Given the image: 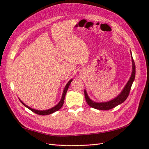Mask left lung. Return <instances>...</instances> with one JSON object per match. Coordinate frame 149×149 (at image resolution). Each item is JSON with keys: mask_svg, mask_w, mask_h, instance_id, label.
Listing matches in <instances>:
<instances>
[{"mask_svg": "<svg viewBox=\"0 0 149 149\" xmlns=\"http://www.w3.org/2000/svg\"><path fill=\"white\" fill-rule=\"evenodd\" d=\"M131 59H132V72L131 77L129 78V81L127 82V83L123 87V90L120 91V93L115 97L114 99L110 100L109 101H106V102H95L93 100H91L88 96L87 93V91L86 90H84V96L85 99L86 100V102L88 105L90 107H93L96 109L99 110H108L111 109L117 106L119 104H121L124 101L127 99L128 95L130 92L131 88L132 86V84L133 83L135 79V74H136V67H135V63L132 58V52L131 51Z\"/></svg>", "mask_w": 149, "mask_h": 149, "instance_id": "left-lung-1", "label": "left lung"}]
</instances>
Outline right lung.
Here are the masks:
<instances>
[{
    "label": "right lung",
    "mask_w": 149,
    "mask_h": 149,
    "mask_svg": "<svg viewBox=\"0 0 149 149\" xmlns=\"http://www.w3.org/2000/svg\"><path fill=\"white\" fill-rule=\"evenodd\" d=\"M72 79L70 80L67 84H66V86L64 88V90H63V94H62V96H61V100H60L59 102L56 104V105L55 106L52 107V108H50L49 109H46V110H38V109H33V108H31V107H30L29 106H27L26 104H25L22 101L19 99V100H20V101L21 102V103L23 104V105L24 106H26L27 108H28L29 109H30L31 111H32L33 112L35 113L36 114H38V115H50V114H52L53 113H54L56 111H58L59 109H60L61 108V107L63 106V103H64V100H65V95H66V91H67L68 89V87L70 86V83H72Z\"/></svg>",
    "instance_id": "add662e5"
}]
</instances>
